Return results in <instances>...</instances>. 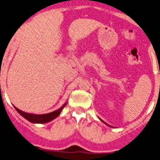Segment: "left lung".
I'll list each match as a JSON object with an SVG mask.
<instances>
[{
    "mask_svg": "<svg viewBox=\"0 0 160 160\" xmlns=\"http://www.w3.org/2000/svg\"><path fill=\"white\" fill-rule=\"evenodd\" d=\"M99 120H100V121H101V122H102L103 123H104V124H106V125H108V127H111V128H113V127H112V126H111V125H109V124H107V123H106V122H103V121H102V119H100V118H99Z\"/></svg>",
    "mask_w": 160,
    "mask_h": 160,
    "instance_id": "obj_1",
    "label": "left lung"
}]
</instances>
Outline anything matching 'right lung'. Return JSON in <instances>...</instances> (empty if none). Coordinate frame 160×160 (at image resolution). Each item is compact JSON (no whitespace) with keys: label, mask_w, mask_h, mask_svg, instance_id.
Here are the masks:
<instances>
[{"label":"right lung","mask_w":160,"mask_h":160,"mask_svg":"<svg viewBox=\"0 0 160 160\" xmlns=\"http://www.w3.org/2000/svg\"><path fill=\"white\" fill-rule=\"evenodd\" d=\"M67 105V102L64 103L62 106L61 107L58 109L55 110V111L50 112V113L47 114H42V115H36V114H32V113H28V112H22L21 110L17 108V107L14 106L15 109L18 112V113L20 114L21 116H22L24 118H26V120L29 121L32 123H34V124H45V123L50 122L51 121L54 120V118H56L57 117L59 116V115L61 114V111L63 110V108L65 107Z\"/></svg>","instance_id":"obj_1"}]
</instances>
